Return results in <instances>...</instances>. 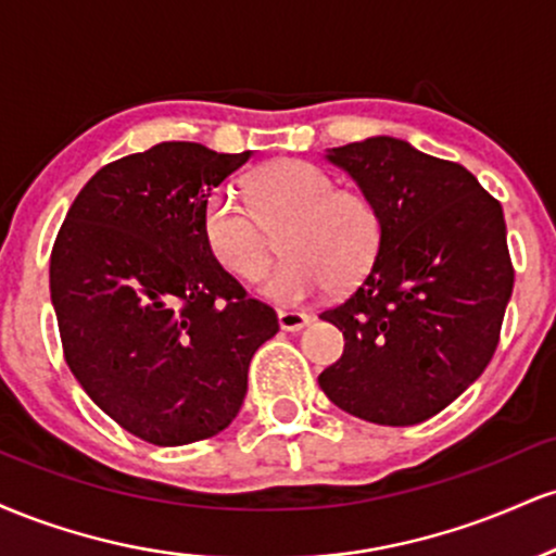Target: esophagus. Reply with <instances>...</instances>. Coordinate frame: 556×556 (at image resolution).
Wrapping results in <instances>:
<instances>
[{
  "label": "esophagus",
  "instance_id": "obj_1",
  "mask_svg": "<svg viewBox=\"0 0 556 556\" xmlns=\"http://www.w3.org/2000/svg\"><path fill=\"white\" fill-rule=\"evenodd\" d=\"M277 318H279V329L282 331H300L311 324V316L300 314V311H279Z\"/></svg>",
  "mask_w": 556,
  "mask_h": 556
}]
</instances>
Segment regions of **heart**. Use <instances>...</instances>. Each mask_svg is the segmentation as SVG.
Masks as SVG:
<instances>
[{
  "label": "heart",
  "mask_w": 556,
  "mask_h": 556,
  "mask_svg": "<svg viewBox=\"0 0 556 556\" xmlns=\"http://www.w3.org/2000/svg\"><path fill=\"white\" fill-rule=\"evenodd\" d=\"M251 207L229 188L203 203V238L229 274L256 279L271 256L269 232L279 235L285 258L266 274L261 295L295 305L355 285L374 264L381 240L379 214L366 198L337 188L327 169L300 159H279L245 182Z\"/></svg>",
  "instance_id": "1"
}]
</instances>
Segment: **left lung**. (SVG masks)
I'll use <instances>...</instances> for the list:
<instances>
[{"mask_svg": "<svg viewBox=\"0 0 556 556\" xmlns=\"http://www.w3.org/2000/svg\"><path fill=\"white\" fill-rule=\"evenodd\" d=\"M327 162L376 208L381 240L363 282L321 314L344 353L318 387L355 418L420 424L473 384L500 342L515 282L502 206L460 164L400 138L329 149Z\"/></svg>", "mask_w": 556, "mask_h": 556, "instance_id": "obj_1", "label": "left lung"}]
</instances>
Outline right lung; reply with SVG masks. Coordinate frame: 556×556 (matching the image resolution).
<instances>
[{
    "label": "right lung",
    "mask_w": 556,
    "mask_h": 556,
    "mask_svg": "<svg viewBox=\"0 0 556 556\" xmlns=\"http://www.w3.org/2000/svg\"><path fill=\"white\" fill-rule=\"evenodd\" d=\"M251 159L169 140L99 169L56 235L49 290L65 361L125 431L159 446L214 437L279 331L203 238V203Z\"/></svg>",
    "instance_id": "right-lung-1"
}]
</instances>
